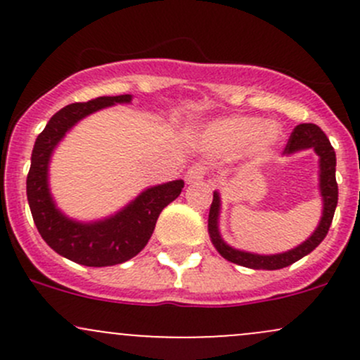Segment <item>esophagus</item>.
<instances>
[{
    "mask_svg": "<svg viewBox=\"0 0 360 360\" xmlns=\"http://www.w3.org/2000/svg\"><path fill=\"white\" fill-rule=\"evenodd\" d=\"M205 167L200 165V163H195V165H191L190 169H188L186 172V183L191 184V183H198V181H202L203 177H205Z\"/></svg>",
    "mask_w": 360,
    "mask_h": 360,
    "instance_id": "34e87169",
    "label": "esophagus"
}]
</instances>
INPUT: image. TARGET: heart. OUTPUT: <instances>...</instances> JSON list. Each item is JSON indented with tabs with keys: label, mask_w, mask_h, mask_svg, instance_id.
<instances>
[{
	"label": "heart",
	"mask_w": 360,
	"mask_h": 360,
	"mask_svg": "<svg viewBox=\"0 0 360 360\" xmlns=\"http://www.w3.org/2000/svg\"><path fill=\"white\" fill-rule=\"evenodd\" d=\"M282 137L277 122H261L254 116H230L210 123L202 134L207 150L217 155H237L245 150L250 157L263 158Z\"/></svg>",
	"instance_id": "heart-1"
}]
</instances>
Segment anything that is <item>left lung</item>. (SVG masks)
Here are the masks:
<instances>
[{
	"instance_id": "left-lung-1",
	"label": "left lung",
	"mask_w": 360,
	"mask_h": 360,
	"mask_svg": "<svg viewBox=\"0 0 360 360\" xmlns=\"http://www.w3.org/2000/svg\"><path fill=\"white\" fill-rule=\"evenodd\" d=\"M314 150L319 157V188H321L322 202V217L319 221V226L315 228L314 233L300 244L297 248L291 250H285L281 254H270V256H263V254H252L245 252V250H238L230 248L226 242L221 238L219 233V210H221V198L217 191H214L212 203H210L209 210V235L212 240L214 248L217 252L224 257V259L231 261L240 266L252 268V270H281V268L289 266V264L296 263L297 259L310 254L311 250L317 248L328 235L329 226L333 223V216L338 205V183H336V153L333 150L331 143H329L328 136L317 127L315 123H300L296 129L292 130L291 137L288 141L284 155L296 153V151L303 150Z\"/></svg>"
}]
</instances>
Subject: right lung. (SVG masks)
Returning <instances> with one entry per match:
<instances>
[{
	"label": "right lung",
	"mask_w": 360,
	"mask_h": 360,
	"mask_svg": "<svg viewBox=\"0 0 360 360\" xmlns=\"http://www.w3.org/2000/svg\"><path fill=\"white\" fill-rule=\"evenodd\" d=\"M130 101L132 96L125 94L69 104L50 118L32 148L27 202L36 228L57 254L85 266H112L137 256L153 235L163 207L176 200L184 188L183 179L151 186L115 216L92 223L69 219L57 209L49 188V163L57 144L85 116Z\"/></svg>",
	"instance_id": "1"
}]
</instances>
